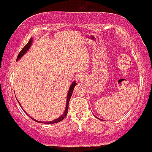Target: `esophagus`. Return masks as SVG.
I'll return each instance as SVG.
<instances>
[{
	"label": "esophagus",
	"mask_w": 152,
	"mask_h": 152,
	"mask_svg": "<svg viewBox=\"0 0 152 152\" xmlns=\"http://www.w3.org/2000/svg\"><path fill=\"white\" fill-rule=\"evenodd\" d=\"M84 80H85V79H84V76H79V82H84Z\"/></svg>",
	"instance_id": "34e87169"
}]
</instances>
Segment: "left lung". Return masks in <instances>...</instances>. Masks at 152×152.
<instances>
[{
    "label": "left lung",
    "mask_w": 152,
    "mask_h": 152,
    "mask_svg": "<svg viewBox=\"0 0 152 152\" xmlns=\"http://www.w3.org/2000/svg\"><path fill=\"white\" fill-rule=\"evenodd\" d=\"M94 116H95V115H94ZM96 117L97 119H99V120H100V119H99V118H98V117Z\"/></svg>",
    "instance_id": "8db88e82"
}]
</instances>
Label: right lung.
<instances>
[{"label":"right lung","instance_id":"obj_1","mask_svg":"<svg viewBox=\"0 0 152 152\" xmlns=\"http://www.w3.org/2000/svg\"><path fill=\"white\" fill-rule=\"evenodd\" d=\"M32 41H33V39H32V38H31V39H29V42H28V43L26 44V45H25L24 48H23V49H22L21 50H20V52L19 53V54H18V56L17 59H16V61H18V60L20 59V58H21L22 56H23V55H24L25 53H26V52H27V51L29 50V48H30L31 45H32ZM76 81H74V82H73V83H72L71 85H70V88H69V91H68V92H67V101H66V105H65V110H64V113H63L62 114H61V115L59 117H58V118L56 119V120H52V121H49V122H42V121H39V120H35V119H33V118H32V117H29V116L28 115V114H27V115L29 116V117H30V118L32 119V120H33L34 121L37 122V123H45V124H54V123H58V122H61V120H64V117H65L66 116H67V111H68V104H69V102H70V98H71L72 94H73V89H74V88H75V86H76ZM18 103H19V102H18ZM19 104H20V103H19ZM20 107H21V105H20ZM23 111H24V110H23ZM25 113H26V112H25Z\"/></svg>","mask_w":152,"mask_h":152}]
</instances>
